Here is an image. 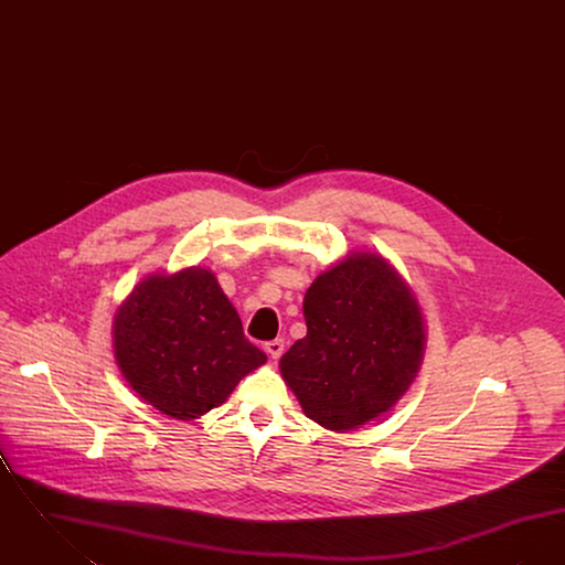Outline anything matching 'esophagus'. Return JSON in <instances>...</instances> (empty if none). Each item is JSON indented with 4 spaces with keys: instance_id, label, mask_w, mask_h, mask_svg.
Here are the masks:
<instances>
[{
    "instance_id": "esophagus-1",
    "label": "esophagus",
    "mask_w": 565,
    "mask_h": 565,
    "mask_svg": "<svg viewBox=\"0 0 565 565\" xmlns=\"http://www.w3.org/2000/svg\"><path fill=\"white\" fill-rule=\"evenodd\" d=\"M284 348H286L284 339H273V341L265 343V351L269 353V358H273V360H277L284 353Z\"/></svg>"
}]
</instances>
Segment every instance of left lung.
Returning <instances> with one entry per match:
<instances>
[{"instance_id": "8db88e82", "label": "left lung", "mask_w": 565, "mask_h": 565, "mask_svg": "<svg viewBox=\"0 0 565 565\" xmlns=\"http://www.w3.org/2000/svg\"><path fill=\"white\" fill-rule=\"evenodd\" d=\"M307 337L279 369L305 415L353 430L403 398L424 355V320L398 273L358 254L322 273L305 295Z\"/></svg>"}]
</instances>
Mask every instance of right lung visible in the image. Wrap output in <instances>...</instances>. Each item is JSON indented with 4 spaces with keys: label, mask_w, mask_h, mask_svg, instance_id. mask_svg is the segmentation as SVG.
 Listing matches in <instances>:
<instances>
[{
    "label": "right lung",
    "mask_w": 565,
    "mask_h": 565,
    "mask_svg": "<svg viewBox=\"0 0 565 565\" xmlns=\"http://www.w3.org/2000/svg\"><path fill=\"white\" fill-rule=\"evenodd\" d=\"M114 348L135 392L182 422L220 406L267 362L214 275L199 267L137 284L116 313Z\"/></svg>",
    "instance_id": "add662e5"
}]
</instances>
